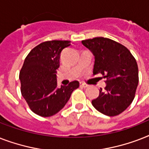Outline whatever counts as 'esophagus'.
I'll list each match as a JSON object with an SVG mask.
<instances>
[{
  "instance_id": "obj_1",
  "label": "esophagus",
  "mask_w": 149,
  "mask_h": 149,
  "mask_svg": "<svg viewBox=\"0 0 149 149\" xmlns=\"http://www.w3.org/2000/svg\"><path fill=\"white\" fill-rule=\"evenodd\" d=\"M79 86H81V87H84V88L88 87V85L86 84H85V83H84V82H80V83H79Z\"/></svg>"
}]
</instances>
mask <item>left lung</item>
Returning a JSON list of instances; mask_svg holds the SVG:
<instances>
[{
	"label": "left lung",
	"mask_w": 149,
	"mask_h": 149,
	"mask_svg": "<svg viewBox=\"0 0 149 149\" xmlns=\"http://www.w3.org/2000/svg\"><path fill=\"white\" fill-rule=\"evenodd\" d=\"M92 52L95 62L93 74L103 75L106 86L92 100L99 112L107 116L122 113L132 104L139 84V68L127 48L110 38L97 37L82 41Z\"/></svg>",
	"instance_id": "left-lung-1"
}]
</instances>
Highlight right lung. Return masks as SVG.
<instances>
[{"label": "right lung", "mask_w": 149, "mask_h": 149, "mask_svg": "<svg viewBox=\"0 0 149 149\" xmlns=\"http://www.w3.org/2000/svg\"><path fill=\"white\" fill-rule=\"evenodd\" d=\"M70 41L52 40L32 49L20 71L22 97L34 113L50 117L64 107L79 82L57 87L56 70L59 67L61 52L70 45Z\"/></svg>", "instance_id": "1"}]
</instances>
